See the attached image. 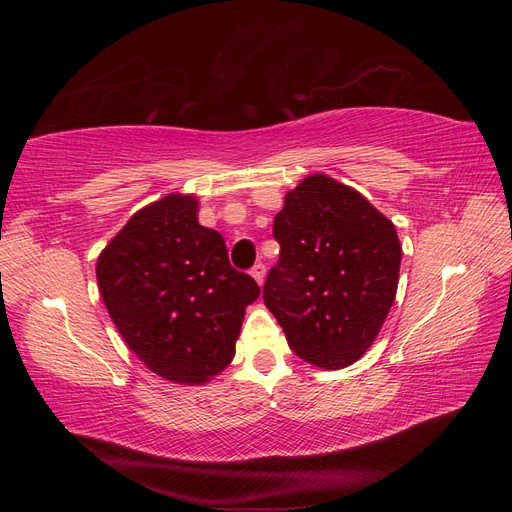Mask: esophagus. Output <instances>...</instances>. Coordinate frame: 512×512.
<instances>
[{
	"instance_id": "34e87169",
	"label": "esophagus",
	"mask_w": 512,
	"mask_h": 512,
	"mask_svg": "<svg viewBox=\"0 0 512 512\" xmlns=\"http://www.w3.org/2000/svg\"><path fill=\"white\" fill-rule=\"evenodd\" d=\"M265 275H267V267L262 265V262H256V265L252 267V277L258 282V286L265 284Z\"/></svg>"
}]
</instances>
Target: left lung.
Segmentation results:
<instances>
[{"label":"left lung","mask_w":512,"mask_h":512,"mask_svg":"<svg viewBox=\"0 0 512 512\" xmlns=\"http://www.w3.org/2000/svg\"><path fill=\"white\" fill-rule=\"evenodd\" d=\"M280 260L262 297L301 359L344 369L374 344L395 301L401 245L365 196L309 175L275 215Z\"/></svg>","instance_id":"obj_1"}]
</instances>
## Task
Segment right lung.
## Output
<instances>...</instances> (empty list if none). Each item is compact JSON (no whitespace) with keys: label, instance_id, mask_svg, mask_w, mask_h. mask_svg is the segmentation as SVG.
I'll return each instance as SVG.
<instances>
[{"label":"right lung","instance_id":"obj_1","mask_svg":"<svg viewBox=\"0 0 512 512\" xmlns=\"http://www.w3.org/2000/svg\"><path fill=\"white\" fill-rule=\"evenodd\" d=\"M198 203L168 194L134 213L98 258L102 301L123 342L153 374L203 384L232 361L254 277L230 267Z\"/></svg>","mask_w":512,"mask_h":512}]
</instances>
